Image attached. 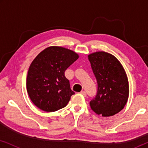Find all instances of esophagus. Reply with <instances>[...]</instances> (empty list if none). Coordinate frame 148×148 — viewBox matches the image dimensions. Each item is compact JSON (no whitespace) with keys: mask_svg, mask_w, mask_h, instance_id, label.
<instances>
[{"mask_svg":"<svg viewBox=\"0 0 148 148\" xmlns=\"http://www.w3.org/2000/svg\"><path fill=\"white\" fill-rule=\"evenodd\" d=\"M81 94H82L83 96H86V92H85V91H82V92H81Z\"/></svg>","mask_w":148,"mask_h":148,"instance_id":"34e87169","label":"esophagus"}]
</instances>
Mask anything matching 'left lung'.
<instances>
[{"label":"left lung","instance_id":"obj_1","mask_svg":"<svg viewBox=\"0 0 148 148\" xmlns=\"http://www.w3.org/2000/svg\"><path fill=\"white\" fill-rule=\"evenodd\" d=\"M93 73L98 83V91L90 101L92 110L102 116H110L122 110L129 98V82L119 60L106 52L88 55Z\"/></svg>","mask_w":148,"mask_h":148}]
</instances>
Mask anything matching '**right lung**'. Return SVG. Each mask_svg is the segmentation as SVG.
Here are the masks:
<instances>
[{"label": "right lung", "mask_w": 148, "mask_h": 148, "mask_svg": "<svg viewBox=\"0 0 148 148\" xmlns=\"http://www.w3.org/2000/svg\"><path fill=\"white\" fill-rule=\"evenodd\" d=\"M78 58L73 50L50 46L34 58L28 70L26 87L32 102L38 108L54 112L66 106L75 92L64 72Z\"/></svg>", "instance_id": "right-lung-1"}]
</instances>
